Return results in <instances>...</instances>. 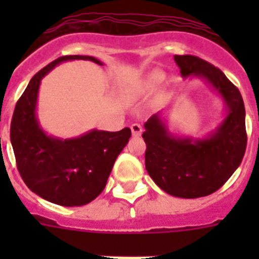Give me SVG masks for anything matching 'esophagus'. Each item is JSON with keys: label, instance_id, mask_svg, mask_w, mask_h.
<instances>
[{"label": "esophagus", "instance_id": "1", "mask_svg": "<svg viewBox=\"0 0 259 259\" xmlns=\"http://www.w3.org/2000/svg\"><path fill=\"white\" fill-rule=\"evenodd\" d=\"M130 129H132V134H133V137H140L142 133V126L138 125V123H133V125L130 126Z\"/></svg>", "mask_w": 259, "mask_h": 259}]
</instances>
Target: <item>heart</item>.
<instances>
[{
    "instance_id": "obj_1",
    "label": "heart",
    "mask_w": 259,
    "mask_h": 259,
    "mask_svg": "<svg viewBox=\"0 0 259 259\" xmlns=\"http://www.w3.org/2000/svg\"><path fill=\"white\" fill-rule=\"evenodd\" d=\"M164 79V74H162V71L160 70H153L150 71L149 74L146 75L144 80L140 83V86L134 87L133 90H130L126 93V98L127 99H134V98L140 97L142 94L149 93L152 90H154L156 87L161 83V80Z\"/></svg>"
}]
</instances>
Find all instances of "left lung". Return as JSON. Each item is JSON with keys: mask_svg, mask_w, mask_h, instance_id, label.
Wrapping results in <instances>:
<instances>
[{"mask_svg": "<svg viewBox=\"0 0 259 259\" xmlns=\"http://www.w3.org/2000/svg\"><path fill=\"white\" fill-rule=\"evenodd\" d=\"M183 79L204 80L225 103L219 125L195 138L172 133L164 111L145 122V168L152 180L172 196L196 199L211 195L229 180L245 156V105L239 90L219 68L192 55H176Z\"/></svg>", "mask_w": 259, "mask_h": 259, "instance_id": "8db88e82", "label": "left lung"}]
</instances>
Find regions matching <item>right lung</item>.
<instances>
[{
  "label": "right lung",
  "mask_w": 259,
  "mask_h": 259,
  "mask_svg": "<svg viewBox=\"0 0 259 259\" xmlns=\"http://www.w3.org/2000/svg\"><path fill=\"white\" fill-rule=\"evenodd\" d=\"M90 60L103 66L93 56L70 55L38 71L18 99L10 123L18 172L28 188L42 199L64 205L89 204L105 189L118 154L132 136L129 127L119 132L93 129L75 138L50 136L37 118L38 89L42 78L60 63Z\"/></svg>",
  "instance_id": "1"
}]
</instances>
